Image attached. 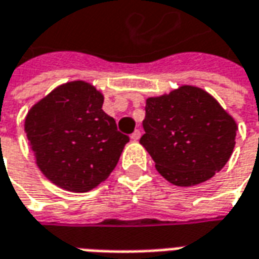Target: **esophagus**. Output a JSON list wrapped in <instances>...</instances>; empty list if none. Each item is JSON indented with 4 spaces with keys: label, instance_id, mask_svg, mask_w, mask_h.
Masks as SVG:
<instances>
[{
    "label": "esophagus",
    "instance_id": "34e87169",
    "mask_svg": "<svg viewBox=\"0 0 259 259\" xmlns=\"http://www.w3.org/2000/svg\"><path fill=\"white\" fill-rule=\"evenodd\" d=\"M140 137H141V132H140V130H135V132L132 133V136H130V139H132V140H133V141H137V140H139V139H140Z\"/></svg>",
    "mask_w": 259,
    "mask_h": 259
}]
</instances>
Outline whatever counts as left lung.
<instances>
[{
  "instance_id": "1",
  "label": "left lung",
  "mask_w": 259,
  "mask_h": 259,
  "mask_svg": "<svg viewBox=\"0 0 259 259\" xmlns=\"http://www.w3.org/2000/svg\"><path fill=\"white\" fill-rule=\"evenodd\" d=\"M143 126L140 144L158 172L180 187L211 179L226 165L236 144V120L195 85L148 97Z\"/></svg>"
}]
</instances>
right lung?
<instances>
[{
    "instance_id": "right-lung-1",
    "label": "right lung",
    "mask_w": 259,
    "mask_h": 259,
    "mask_svg": "<svg viewBox=\"0 0 259 259\" xmlns=\"http://www.w3.org/2000/svg\"><path fill=\"white\" fill-rule=\"evenodd\" d=\"M104 96L87 81L54 89L25 118V132L36 163L51 183L85 193L111 175L129 137L102 111Z\"/></svg>"
}]
</instances>
